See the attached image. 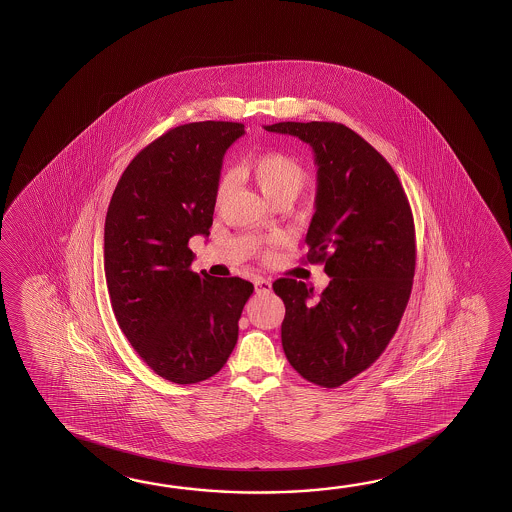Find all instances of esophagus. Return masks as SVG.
I'll list each match as a JSON object with an SVG mask.
<instances>
[{
    "instance_id": "esophagus-1",
    "label": "esophagus",
    "mask_w": 512,
    "mask_h": 512,
    "mask_svg": "<svg viewBox=\"0 0 512 512\" xmlns=\"http://www.w3.org/2000/svg\"><path fill=\"white\" fill-rule=\"evenodd\" d=\"M254 289H256V293L258 294H271L272 283L269 282V280L258 278V280L254 282Z\"/></svg>"
}]
</instances>
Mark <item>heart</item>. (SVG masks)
I'll return each instance as SVG.
<instances>
[{
  "mask_svg": "<svg viewBox=\"0 0 512 512\" xmlns=\"http://www.w3.org/2000/svg\"><path fill=\"white\" fill-rule=\"evenodd\" d=\"M240 175L252 179L260 188L261 194L269 201L278 197H296L307 181L304 166L287 153H263L252 157L240 166ZM229 179H223L218 188V196L223 197L229 190Z\"/></svg>",
  "mask_w": 512,
  "mask_h": 512,
  "instance_id": "1",
  "label": "heart"
}]
</instances>
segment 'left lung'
<instances>
[{
  "instance_id": "left-lung-1",
  "label": "left lung",
  "mask_w": 512,
  "mask_h": 512,
  "mask_svg": "<svg viewBox=\"0 0 512 512\" xmlns=\"http://www.w3.org/2000/svg\"><path fill=\"white\" fill-rule=\"evenodd\" d=\"M315 152V214L307 261L331 278L320 296L293 278L272 283L285 304L282 346L304 379L338 388L390 344L412 293V208L390 163L338 122H278Z\"/></svg>"
}]
</instances>
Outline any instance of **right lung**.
<instances>
[{
	"instance_id": "right-lung-1",
	"label": "right lung",
	"mask_w": 512,
	"mask_h": 512,
	"mask_svg": "<svg viewBox=\"0 0 512 512\" xmlns=\"http://www.w3.org/2000/svg\"><path fill=\"white\" fill-rule=\"evenodd\" d=\"M240 122H190L133 157L109 201L104 271L119 327L159 377L196 384L216 375L238 342L254 285L190 271L188 241L208 238L223 155Z\"/></svg>"
}]
</instances>
